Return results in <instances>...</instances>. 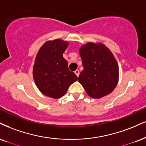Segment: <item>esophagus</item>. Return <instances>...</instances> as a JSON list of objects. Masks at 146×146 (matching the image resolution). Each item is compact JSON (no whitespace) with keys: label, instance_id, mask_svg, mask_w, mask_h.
I'll return each mask as SVG.
<instances>
[{"label":"esophagus","instance_id":"1","mask_svg":"<svg viewBox=\"0 0 146 146\" xmlns=\"http://www.w3.org/2000/svg\"><path fill=\"white\" fill-rule=\"evenodd\" d=\"M75 75L78 77L79 75H80V71H79V70H76V71H75Z\"/></svg>","mask_w":146,"mask_h":146}]
</instances>
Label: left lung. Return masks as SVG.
I'll use <instances>...</instances> for the list:
<instances>
[{"label":"left lung","instance_id":"8db88e82","mask_svg":"<svg viewBox=\"0 0 146 146\" xmlns=\"http://www.w3.org/2000/svg\"><path fill=\"white\" fill-rule=\"evenodd\" d=\"M84 70L78 82L90 97L100 99L110 94L117 86L118 64L114 56L103 43H86L80 48Z\"/></svg>","mask_w":146,"mask_h":146}]
</instances>
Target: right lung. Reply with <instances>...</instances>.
<instances>
[{
    "instance_id": "obj_1",
    "label": "right lung",
    "mask_w": 146,
    "mask_h": 146,
    "mask_svg": "<svg viewBox=\"0 0 146 146\" xmlns=\"http://www.w3.org/2000/svg\"><path fill=\"white\" fill-rule=\"evenodd\" d=\"M68 43L61 39L49 41L42 45L36 54L33 66V78L36 86L45 96L59 99L78 77L69 71L62 54Z\"/></svg>"
}]
</instances>
